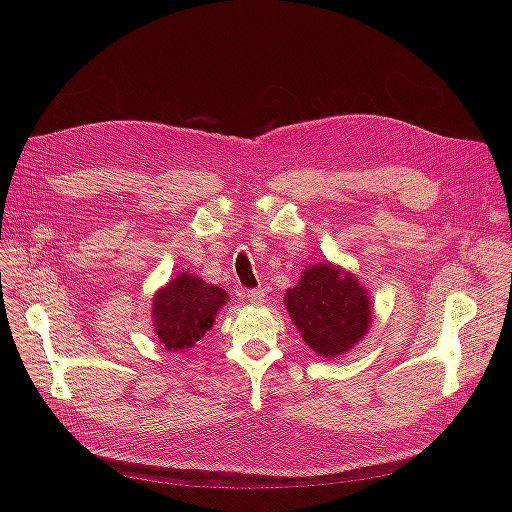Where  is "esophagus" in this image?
Wrapping results in <instances>:
<instances>
[{"instance_id": "obj_1", "label": "esophagus", "mask_w": 512, "mask_h": 512, "mask_svg": "<svg viewBox=\"0 0 512 512\" xmlns=\"http://www.w3.org/2000/svg\"><path fill=\"white\" fill-rule=\"evenodd\" d=\"M245 298H247L249 304H263L265 291H263V289H247V291H245Z\"/></svg>"}]
</instances>
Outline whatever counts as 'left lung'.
<instances>
[{
  "instance_id": "8db88e82",
  "label": "left lung",
  "mask_w": 512,
  "mask_h": 512,
  "mask_svg": "<svg viewBox=\"0 0 512 512\" xmlns=\"http://www.w3.org/2000/svg\"><path fill=\"white\" fill-rule=\"evenodd\" d=\"M285 306L304 342L320 356L346 352L371 324L369 296L352 275L330 263L308 267L287 291Z\"/></svg>"
}]
</instances>
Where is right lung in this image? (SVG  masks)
Listing matches in <instances>:
<instances>
[{"label":"right lung","mask_w":512,"mask_h":512,"mask_svg":"<svg viewBox=\"0 0 512 512\" xmlns=\"http://www.w3.org/2000/svg\"><path fill=\"white\" fill-rule=\"evenodd\" d=\"M229 296L223 287L182 273L154 298V326L168 350L190 348L212 326Z\"/></svg>","instance_id":"obj_1"}]
</instances>
